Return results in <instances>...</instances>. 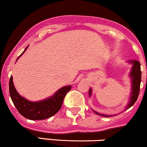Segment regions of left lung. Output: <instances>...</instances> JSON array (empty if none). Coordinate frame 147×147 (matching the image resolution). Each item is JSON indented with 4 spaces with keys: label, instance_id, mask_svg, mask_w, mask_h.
I'll return each mask as SVG.
<instances>
[{
    "label": "left lung",
    "instance_id": "1",
    "mask_svg": "<svg viewBox=\"0 0 147 147\" xmlns=\"http://www.w3.org/2000/svg\"><path fill=\"white\" fill-rule=\"evenodd\" d=\"M129 63H132L133 66L131 71L130 72V77L131 78V84H132V88H131V96L130 97V102L127 105L126 109L131 107L133 104L137 101L138 95L140 92V86L141 83V75L142 72L140 70V63L138 61H129ZM89 97L92 95V89L90 88L89 90ZM96 114L99 115L104 116V117H110V115H102L99 113L93 111Z\"/></svg>",
    "mask_w": 147,
    "mask_h": 147
}]
</instances>
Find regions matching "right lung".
Masks as SVG:
<instances>
[{
    "mask_svg": "<svg viewBox=\"0 0 147 147\" xmlns=\"http://www.w3.org/2000/svg\"><path fill=\"white\" fill-rule=\"evenodd\" d=\"M28 47H26L23 53L18 57L16 60H18V59L24 53ZM70 89V86L62 87L52 97L39 102H33L25 99L18 94L14 86L11 76L10 77L9 84L10 97L15 107L21 115L32 120L45 119L56 114L60 110L63 99L67 92H69Z\"/></svg>",
    "mask_w": 147,
    "mask_h": 147,
    "instance_id": "right-lung-1",
    "label": "right lung"
}]
</instances>
